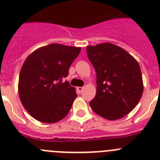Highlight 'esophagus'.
<instances>
[{"label":"esophagus","mask_w":160,"mask_h":160,"mask_svg":"<svg viewBox=\"0 0 160 160\" xmlns=\"http://www.w3.org/2000/svg\"><path fill=\"white\" fill-rule=\"evenodd\" d=\"M76 89H77V92H78V93H82V91H83L84 88L83 87H77Z\"/></svg>","instance_id":"1"}]
</instances>
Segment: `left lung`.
I'll use <instances>...</instances> for the list:
<instances>
[{
  "instance_id": "1",
  "label": "left lung",
  "mask_w": 160,
  "mask_h": 160,
  "mask_svg": "<svg viewBox=\"0 0 160 160\" xmlns=\"http://www.w3.org/2000/svg\"><path fill=\"white\" fill-rule=\"evenodd\" d=\"M96 72V94L92 110L110 121L121 119L136 107L143 92L140 66L126 50L110 42L88 46Z\"/></svg>"
}]
</instances>
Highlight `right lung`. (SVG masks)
Here are the masks:
<instances>
[{
	"label": "right lung",
	"instance_id": "add662e5",
	"mask_svg": "<svg viewBox=\"0 0 160 160\" xmlns=\"http://www.w3.org/2000/svg\"><path fill=\"white\" fill-rule=\"evenodd\" d=\"M80 51L81 47L53 43L37 49L26 59L19 74L18 94L36 120L53 124L69 113L77 93L62 79Z\"/></svg>",
	"mask_w": 160,
	"mask_h": 160
}]
</instances>
